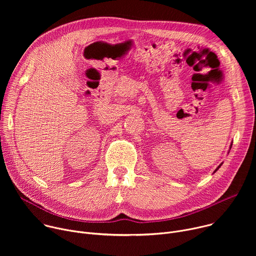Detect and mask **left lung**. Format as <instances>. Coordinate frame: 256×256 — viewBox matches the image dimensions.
I'll return each mask as SVG.
<instances>
[{"label":"left lung","mask_w":256,"mask_h":256,"mask_svg":"<svg viewBox=\"0 0 256 256\" xmlns=\"http://www.w3.org/2000/svg\"><path fill=\"white\" fill-rule=\"evenodd\" d=\"M231 147H232V142H231V144H230V149H231ZM222 164H223V163H221V164H220V165H218V167H216V169H214V172H216V171H218V168H220V167H221V166H222Z\"/></svg>","instance_id":"obj_1"}]
</instances>
